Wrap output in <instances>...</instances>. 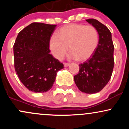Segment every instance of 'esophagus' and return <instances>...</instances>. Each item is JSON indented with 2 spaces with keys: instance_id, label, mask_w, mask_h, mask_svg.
Wrapping results in <instances>:
<instances>
[{
  "instance_id": "esophagus-1",
  "label": "esophagus",
  "mask_w": 129,
  "mask_h": 129,
  "mask_svg": "<svg viewBox=\"0 0 129 129\" xmlns=\"http://www.w3.org/2000/svg\"><path fill=\"white\" fill-rule=\"evenodd\" d=\"M63 65H64V67H68L70 65V63H67V62H65L64 63H63Z\"/></svg>"
}]
</instances>
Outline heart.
<instances>
[{"mask_svg":"<svg viewBox=\"0 0 129 129\" xmlns=\"http://www.w3.org/2000/svg\"><path fill=\"white\" fill-rule=\"evenodd\" d=\"M98 43V32L94 26L73 23L60 28L56 36H51L49 47L59 60L63 58L69 47L71 58L84 60L92 55Z\"/></svg>","mask_w":129,"mask_h":129,"instance_id":"1","label":"heart"}]
</instances>
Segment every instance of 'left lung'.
I'll return each instance as SVG.
<instances>
[{
    "label": "left lung",
    "instance_id": "1",
    "mask_svg": "<svg viewBox=\"0 0 129 129\" xmlns=\"http://www.w3.org/2000/svg\"><path fill=\"white\" fill-rule=\"evenodd\" d=\"M86 21L96 28L99 43L90 58L80 63L79 73L74 76V80L82 92L93 94L102 90L110 81L114 67V45L107 26L94 19Z\"/></svg>",
    "mask_w": 129,
    "mask_h": 129
}]
</instances>
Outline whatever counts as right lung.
<instances>
[{
    "label": "right lung",
    "mask_w": 129,
    "mask_h": 129,
    "mask_svg": "<svg viewBox=\"0 0 129 129\" xmlns=\"http://www.w3.org/2000/svg\"><path fill=\"white\" fill-rule=\"evenodd\" d=\"M56 25L33 22L19 33L14 46V69L27 89L44 93L51 89L63 64L50 54V39Z\"/></svg>",
    "instance_id": "right-lung-1"
}]
</instances>
